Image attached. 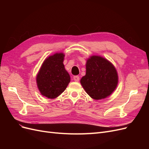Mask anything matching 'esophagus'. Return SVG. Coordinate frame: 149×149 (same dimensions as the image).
Instances as JSON below:
<instances>
[{
	"label": "esophagus",
	"instance_id": "esophagus-1",
	"mask_svg": "<svg viewBox=\"0 0 149 149\" xmlns=\"http://www.w3.org/2000/svg\"><path fill=\"white\" fill-rule=\"evenodd\" d=\"M73 79L74 80V81L78 82V81H79V77L78 76H74L73 77Z\"/></svg>",
	"mask_w": 149,
	"mask_h": 149
}]
</instances>
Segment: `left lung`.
Listing matches in <instances>:
<instances>
[{
  "label": "left lung",
  "instance_id": "1",
  "mask_svg": "<svg viewBox=\"0 0 149 149\" xmlns=\"http://www.w3.org/2000/svg\"><path fill=\"white\" fill-rule=\"evenodd\" d=\"M118 74L111 62L101 56L93 55L86 63V74L80 80L85 91L94 100L109 96L118 84Z\"/></svg>",
  "mask_w": 149,
  "mask_h": 149
}]
</instances>
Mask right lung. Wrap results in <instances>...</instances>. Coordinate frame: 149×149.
<instances>
[{
  "instance_id": "add662e5",
  "label": "right lung",
  "mask_w": 149,
  "mask_h": 149,
  "mask_svg": "<svg viewBox=\"0 0 149 149\" xmlns=\"http://www.w3.org/2000/svg\"><path fill=\"white\" fill-rule=\"evenodd\" d=\"M65 54L56 53L44 60L36 77L42 96L55 99L63 92L70 82V76L63 64Z\"/></svg>"
}]
</instances>
